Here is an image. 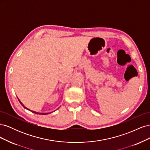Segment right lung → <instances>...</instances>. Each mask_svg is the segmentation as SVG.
<instances>
[{"instance_id": "right-lung-1", "label": "right lung", "mask_w": 150, "mask_h": 150, "mask_svg": "<svg viewBox=\"0 0 150 150\" xmlns=\"http://www.w3.org/2000/svg\"><path fill=\"white\" fill-rule=\"evenodd\" d=\"M19 101L20 102V103L22 104V106H23V107L24 108H25V109H27V110H28L29 111H31L32 112H34V113H35V114H39V115H47L48 113H40V112H35V111H32V110H29V109H28L27 108H25L24 105H23V104H22L21 101H20V100L19 99Z\"/></svg>"}]
</instances>
